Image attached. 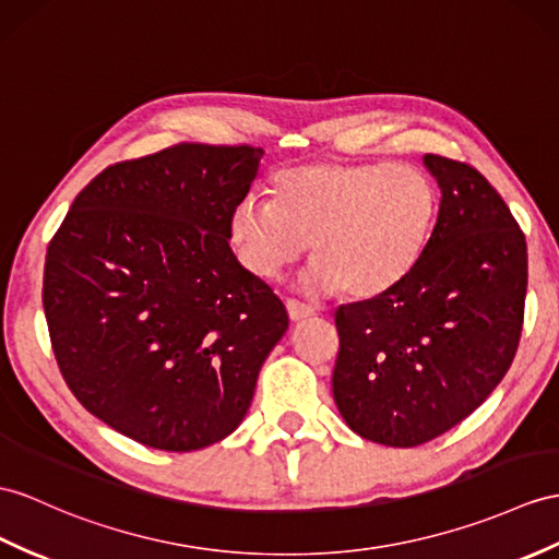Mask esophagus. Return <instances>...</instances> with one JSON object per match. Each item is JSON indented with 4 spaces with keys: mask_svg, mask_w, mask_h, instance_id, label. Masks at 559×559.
I'll use <instances>...</instances> for the list:
<instances>
[{
    "mask_svg": "<svg viewBox=\"0 0 559 559\" xmlns=\"http://www.w3.org/2000/svg\"><path fill=\"white\" fill-rule=\"evenodd\" d=\"M287 312H289L292 322H304V320L316 316V308L308 306V304L296 301V298H287Z\"/></svg>",
    "mask_w": 559,
    "mask_h": 559,
    "instance_id": "1",
    "label": "esophagus"
}]
</instances>
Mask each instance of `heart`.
<instances>
[{
	"instance_id": "b5f03b06",
	"label": "heart",
	"mask_w": 559,
	"mask_h": 559,
	"mask_svg": "<svg viewBox=\"0 0 559 559\" xmlns=\"http://www.w3.org/2000/svg\"><path fill=\"white\" fill-rule=\"evenodd\" d=\"M437 215V187L413 163H304L272 180V199H243L229 239L253 277L277 280L308 253L310 294L372 298L417 263Z\"/></svg>"
}]
</instances>
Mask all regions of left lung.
<instances>
[{"label": "left lung", "instance_id": "left-lung-1", "mask_svg": "<svg viewBox=\"0 0 559 559\" xmlns=\"http://www.w3.org/2000/svg\"><path fill=\"white\" fill-rule=\"evenodd\" d=\"M441 187L431 237L389 292L334 312L332 391L362 439L413 448L472 415L520 346L526 241L508 203L469 163L427 154Z\"/></svg>", "mask_w": 559, "mask_h": 559}]
</instances>
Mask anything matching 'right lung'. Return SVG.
Returning <instances> with one entry per match:
<instances>
[{
    "label": "right lung",
    "mask_w": 559,
    "mask_h": 559,
    "mask_svg": "<svg viewBox=\"0 0 559 559\" xmlns=\"http://www.w3.org/2000/svg\"><path fill=\"white\" fill-rule=\"evenodd\" d=\"M263 148L180 142L102 170L45 261L59 370L108 427L158 451H199L247 415L287 308L229 249Z\"/></svg>",
    "instance_id": "1"
}]
</instances>
